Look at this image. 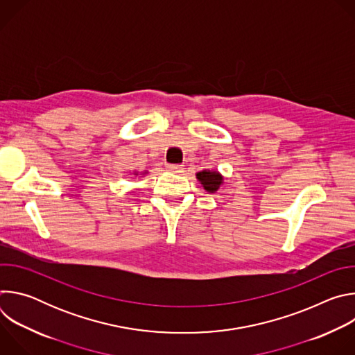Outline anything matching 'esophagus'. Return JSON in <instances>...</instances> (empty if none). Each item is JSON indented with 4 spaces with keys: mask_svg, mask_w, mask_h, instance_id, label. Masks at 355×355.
Wrapping results in <instances>:
<instances>
[{
    "mask_svg": "<svg viewBox=\"0 0 355 355\" xmlns=\"http://www.w3.org/2000/svg\"><path fill=\"white\" fill-rule=\"evenodd\" d=\"M166 167H167V170L171 171V173H181L182 168H184V167L180 166V164H167Z\"/></svg>",
    "mask_w": 355,
    "mask_h": 355,
    "instance_id": "obj_1",
    "label": "esophagus"
}]
</instances>
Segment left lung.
I'll return each instance as SVG.
<instances>
[{
	"instance_id": "left-lung-1",
	"label": "left lung",
	"mask_w": 355,
	"mask_h": 355,
	"mask_svg": "<svg viewBox=\"0 0 355 355\" xmlns=\"http://www.w3.org/2000/svg\"><path fill=\"white\" fill-rule=\"evenodd\" d=\"M196 178L200 181V184L204 185V188L208 191V192H216L223 181V177L216 173V171H200L196 174Z\"/></svg>"
}]
</instances>
